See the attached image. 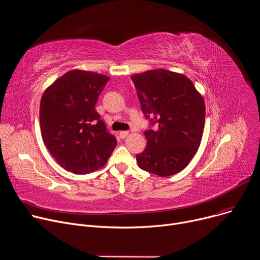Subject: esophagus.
Listing matches in <instances>:
<instances>
[{
    "label": "esophagus",
    "mask_w": 260,
    "mask_h": 260,
    "mask_svg": "<svg viewBox=\"0 0 260 260\" xmlns=\"http://www.w3.org/2000/svg\"><path fill=\"white\" fill-rule=\"evenodd\" d=\"M129 135V132L128 131H120L119 132V137L121 138V139H126L127 137Z\"/></svg>",
    "instance_id": "1"
}]
</instances>
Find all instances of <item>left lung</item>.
Wrapping results in <instances>:
<instances>
[{"mask_svg": "<svg viewBox=\"0 0 260 260\" xmlns=\"http://www.w3.org/2000/svg\"><path fill=\"white\" fill-rule=\"evenodd\" d=\"M131 79L145 116L158 123L157 130L144 132L147 147L137 162L158 177L176 175L189 164L201 144L203 97L184 74L164 69L134 74Z\"/></svg>", "mask_w": 260, "mask_h": 260, "instance_id": "obj_1", "label": "left lung"}]
</instances>
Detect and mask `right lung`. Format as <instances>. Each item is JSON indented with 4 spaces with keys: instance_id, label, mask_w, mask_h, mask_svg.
<instances>
[{
    "instance_id": "1",
    "label": "right lung",
    "mask_w": 260,
    "mask_h": 260,
    "mask_svg": "<svg viewBox=\"0 0 260 260\" xmlns=\"http://www.w3.org/2000/svg\"><path fill=\"white\" fill-rule=\"evenodd\" d=\"M109 79L95 72L71 70L41 97L43 142L56 162L73 174L84 175L104 167L117 144L95 110Z\"/></svg>"
}]
</instances>
